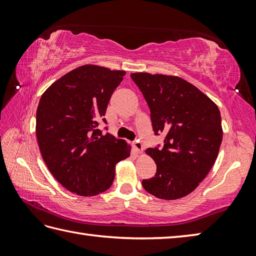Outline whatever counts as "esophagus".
<instances>
[{"mask_svg":"<svg viewBox=\"0 0 256 256\" xmlns=\"http://www.w3.org/2000/svg\"><path fill=\"white\" fill-rule=\"evenodd\" d=\"M133 148L135 150H136V153H138V154L143 153V145H142V143H140V140H135V142L133 143Z\"/></svg>","mask_w":256,"mask_h":256,"instance_id":"esophagus-1","label":"esophagus"}]
</instances>
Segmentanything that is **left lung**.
Returning a JSON list of instances; mask_svg holds the SVG:
<instances>
[{"label": "left lung", "mask_w": 256, "mask_h": 256, "mask_svg": "<svg viewBox=\"0 0 256 256\" xmlns=\"http://www.w3.org/2000/svg\"><path fill=\"white\" fill-rule=\"evenodd\" d=\"M131 78L150 106L155 134L165 135L164 148L146 150L157 170L143 187L160 199L182 198L199 186L218 157L224 135L219 108L177 76L135 72Z\"/></svg>", "instance_id": "8db88e82"}]
</instances>
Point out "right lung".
Wrapping results in <instances>:
<instances>
[{"mask_svg":"<svg viewBox=\"0 0 256 256\" xmlns=\"http://www.w3.org/2000/svg\"><path fill=\"white\" fill-rule=\"evenodd\" d=\"M125 72L84 64L55 81L36 111V136L52 176L69 192L84 197L111 187L116 165L131 146L98 128Z\"/></svg>","mask_w":256,"mask_h":256,"instance_id":"obj_1","label":"right lung"}]
</instances>
